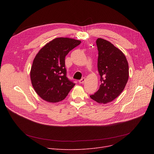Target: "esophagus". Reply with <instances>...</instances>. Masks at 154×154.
Listing matches in <instances>:
<instances>
[{
  "label": "esophagus",
  "instance_id": "34e87169",
  "mask_svg": "<svg viewBox=\"0 0 154 154\" xmlns=\"http://www.w3.org/2000/svg\"><path fill=\"white\" fill-rule=\"evenodd\" d=\"M85 81V79L84 77H83L82 79H80V80H79V82L80 84H83Z\"/></svg>",
  "mask_w": 154,
  "mask_h": 154
}]
</instances>
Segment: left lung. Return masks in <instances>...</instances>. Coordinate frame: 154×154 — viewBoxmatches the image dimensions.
Instances as JSON below:
<instances>
[{"label": "left lung", "instance_id": "obj_1", "mask_svg": "<svg viewBox=\"0 0 154 154\" xmlns=\"http://www.w3.org/2000/svg\"><path fill=\"white\" fill-rule=\"evenodd\" d=\"M96 44L101 84L97 92L90 97L106 104L114 100L124 91L129 76L128 64L124 53L110 42L99 38Z\"/></svg>", "mask_w": 154, "mask_h": 154}]
</instances>
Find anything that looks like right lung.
I'll list each match as a JSON object with an SVG mask.
<instances>
[{
	"instance_id": "1",
	"label": "right lung",
	"mask_w": 154,
	"mask_h": 154,
	"mask_svg": "<svg viewBox=\"0 0 154 154\" xmlns=\"http://www.w3.org/2000/svg\"><path fill=\"white\" fill-rule=\"evenodd\" d=\"M81 41L59 37L46 44L35 55L30 70V80L36 93L43 100L59 102L75 85L66 76L65 57Z\"/></svg>"
}]
</instances>
